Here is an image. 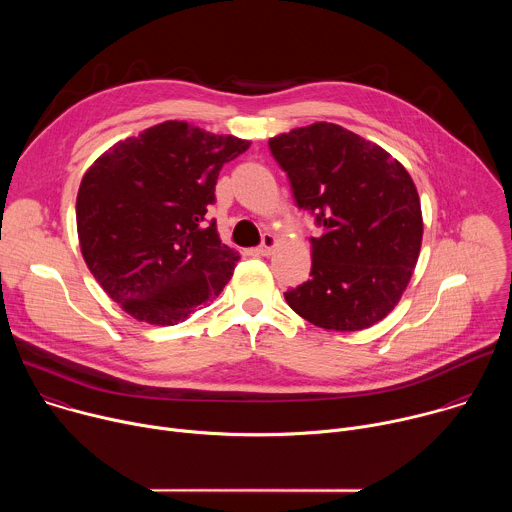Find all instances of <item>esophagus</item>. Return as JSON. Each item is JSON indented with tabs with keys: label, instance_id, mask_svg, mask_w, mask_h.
<instances>
[{
	"label": "esophagus",
	"instance_id": "esophagus-1",
	"mask_svg": "<svg viewBox=\"0 0 512 512\" xmlns=\"http://www.w3.org/2000/svg\"><path fill=\"white\" fill-rule=\"evenodd\" d=\"M277 247V239L273 237V235H263V243L257 247V255H263V257H267V255H271L273 253V249Z\"/></svg>",
	"mask_w": 512,
	"mask_h": 512
}]
</instances>
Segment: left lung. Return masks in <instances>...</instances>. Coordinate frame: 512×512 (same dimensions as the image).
Masks as SVG:
<instances>
[{
  "mask_svg": "<svg viewBox=\"0 0 512 512\" xmlns=\"http://www.w3.org/2000/svg\"><path fill=\"white\" fill-rule=\"evenodd\" d=\"M296 204L316 216L310 279L285 302L314 326L364 330L401 300L417 265L423 218L417 188L381 145L318 121L269 139Z\"/></svg>",
  "mask_w": 512,
  "mask_h": 512,
  "instance_id": "8db88e82",
  "label": "left lung"
}]
</instances>
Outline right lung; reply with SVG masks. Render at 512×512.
Returning <instances> with one entry per match:
<instances>
[{"mask_svg":"<svg viewBox=\"0 0 512 512\" xmlns=\"http://www.w3.org/2000/svg\"><path fill=\"white\" fill-rule=\"evenodd\" d=\"M251 141L164 121L109 148L85 172L77 231L87 267L129 316L184 322L212 302L241 259L206 223L221 168Z\"/></svg>","mask_w":512,"mask_h":512,"instance_id":"1","label":"right lung"}]
</instances>
